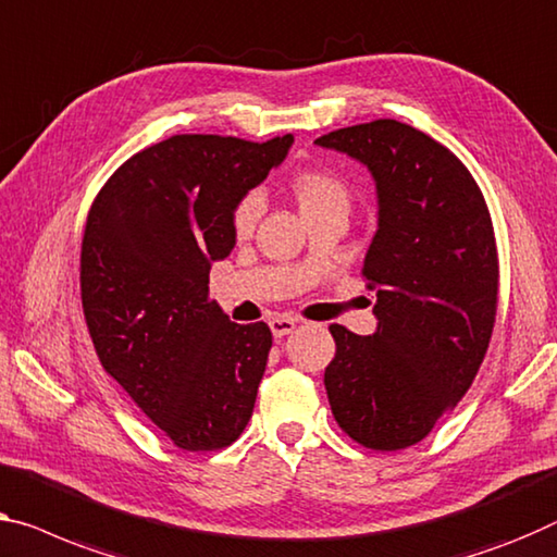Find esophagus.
I'll use <instances>...</instances> for the list:
<instances>
[{
  "label": "esophagus",
  "mask_w": 557,
  "mask_h": 557,
  "mask_svg": "<svg viewBox=\"0 0 557 557\" xmlns=\"http://www.w3.org/2000/svg\"><path fill=\"white\" fill-rule=\"evenodd\" d=\"M295 327H297V320H293V318H272L270 320V330L275 337H285Z\"/></svg>",
  "instance_id": "esophagus-1"
}]
</instances>
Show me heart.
<instances>
[{
    "instance_id": "1",
    "label": "heart",
    "mask_w": 557,
    "mask_h": 557,
    "mask_svg": "<svg viewBox=\"0 0 557 557\" xmlns=\"http://www.w3.org/2000/svg\"><path fill=\"white\" fill-rule=\"evenodd\" d=\"M289 193H293L297 207H300L302 218H314V214L330 212V210H350V189L337 174L325 170H305L297 172L289 180ZM262 214V197L257 193L245 195L232 210V230L237 237L252 235Z\"/></svg>"
}]
</instances>
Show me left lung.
<instances>
[{"label":"left lung","instance_id":"8db88e82","mask_svg":"<svg viewBox=\"0 0 557 557\" xmlns=\"http://www.w3.org/2000/svg\"><path fill=\"white\" fill-rule=\"evenodd\" d=\"M314 143L362 162L377 189V232L362 264L377 330L362 337L330 325V408L355 443L403 450L458 405L491 345V212L458 157L410 124L375 120Z\"/></svg>","mask_w":557,"mask_h":557}]
</instances>
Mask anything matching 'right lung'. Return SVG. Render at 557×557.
Returning <instances> with one entry per match:
<instances>
[{"label":"right lung","instance_id":"obj_1","mask_svg":"<svg viewBox=\"0 0 557 557\" xmlns=\"http://www.w3.org/2000/svg\"><path fill=\"white\" fill-rule=\"evenodd\" d=\"M293 135H174L107 180L82 239V310L102 368L182 450H222L252 418L272 347L210 300L235 247L232 210L287 157Z\"/></svg>","mask_w":557,"mask_h":557}]
</instances>
